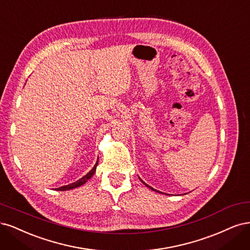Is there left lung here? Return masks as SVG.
Wrapping results in <instances>:
<instances>
[{
    "label": "left lung",
    "mask_w": 250,
    "mask_h": 250,
    "mask_svg": "<svg viewBox=\"0 0 250 250\" xmlns=\"http://www.w3.org/2000/svg\"><path fill=\"white\" fill-rule=\"evenodd\" d=\"M144 184H146V183H144ZM146 186H147V187H148V188H150V189H151V190H154V191H156V190H155V189H152V188H151V187H149V186H148V185H146ZM158 192H159V191H158Z\"/></svg>",
    "instance_id": "1"
}]
</instances>
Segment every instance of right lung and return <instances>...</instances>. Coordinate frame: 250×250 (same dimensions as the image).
<instances>
[{"label":"right lung","instance_id":"1","mask_svg":"<svg viewBox=\"0 0 250 250\" xmlns=\"http://www.w3.org/2000/svg\"><path fill=\"white\" fill-rule=\"evenodd\" d=\"M98 163H99V161L98 162L95 163V165L93 166V168L91 169V170L88 172L86 175H84L82 179H80L79 181H77V182H75V183H72V184H69V185H66V186H63V187H60V188H57V190H59V191H65V190H70V189H74V188H77V187H80V186H82L83 184H85L88 180H89L91 176L94 174V172H95V169H96V166H98Z\"/></svg>","mask_w":250,"mask_h":250}]
</instances>
